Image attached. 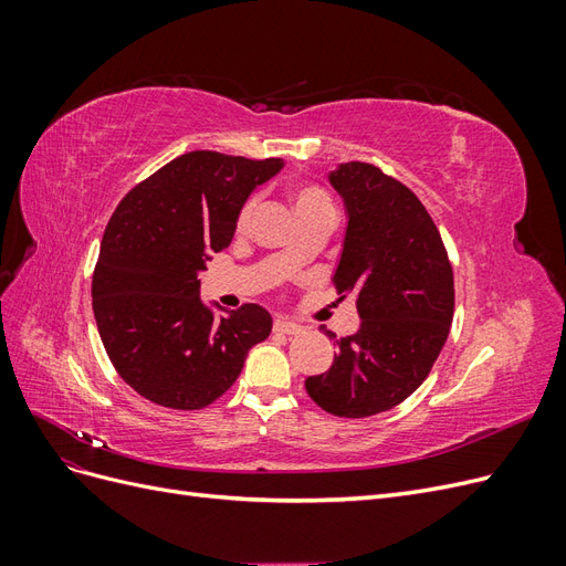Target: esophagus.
Segmentation results:
<instances>
[{
    "instance_id": "34e87169",
    "label": "esophagus",
    "mask_w": 566,
    "mask_h": 566,
    "mask_svg": "<svg viewBox=\"0 0 566 566\" xmlns=\"http://www.w3.org/2000/svg\"><path fill=\"white\" fill-rule=\"evenodd\" d=\"M273 331L283 333V335H297V333H302V325L283 321V318H276V321H273Z\"/></svg>"
}]
</instances>
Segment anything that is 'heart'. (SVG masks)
<instances>
[{
    "label": "heart",
    "mask_w": 566,
    "mask_h": 566,
    "mask_svg": "<svg viewBox=\"0 0 566 566\" xmlns=\"http://www.w3.org/2000/svg\"><path fill=\"white\" fill-rule=\"evenodd\" d=\"M290 202H293V210L304 227H310V224H314V221H321V219H335V205H333L331 196L316 184H297L290 188ZM254 210H256V198L252 196L241 205V210H238V214H235V231L238 233H245L250 229ZM302 256H304L302 248H293V250H287L285 262L297 264Z\"/></svg>",
    "instance_id": "b5f03b06"
}]
</instances>
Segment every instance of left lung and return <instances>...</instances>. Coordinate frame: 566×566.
Returning <instances> with one entry per match:
<instances>
[{"label":"left lung","instance_id":"1","mask_svg":"<svg viewBox=\"0 0 566 566\" xmlns=\"http://www.w3.org/2000/svg\"><path fill=\"white\" fill-rule=\"evenodd\" d=\"M349 224L335 269L361 328L337 339L333 366L306 394L337 418H368L413 394L430 375L453 321V269L430 212L406 184L370 163L331 172Z\"/></svg>","mask_w":566,"mask_h":566}]
</instances>
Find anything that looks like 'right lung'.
Returning <instances> with one entry per match:
<instances>
[{"label":"right lung","instance_id":"add662e5","mask_svg":"<svg viewBox=\"0 0 566 566\" xmlns=\"http://www.w3.org/2000/svg\"><path fill=\"white\" fill-rule=\"evenodd\" d=\"M281 167L279 158L191 150L119 200L101 241L92 306L111 364L144 399L175 410L210 406L269 337L260 304L221 316L208 310L198 273L210 252L229 248L252 188Z\"/></svg>","mask_w":566,"mask_h":566}]
</instances>
